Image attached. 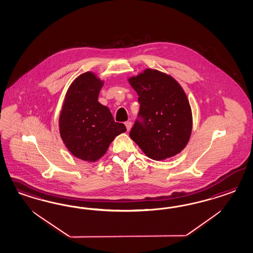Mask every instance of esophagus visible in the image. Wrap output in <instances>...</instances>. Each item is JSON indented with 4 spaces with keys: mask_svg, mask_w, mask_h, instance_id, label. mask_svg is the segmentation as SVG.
Masks as SVG:
<instances>
[{
    "mask_svg": "<svg viewBox=\"0 0 253 253\" xmlns=\"http://www.w3.org/2000/svg\"><path fill=\"white\" fill-rule=\"evenodd\" d=\"M125 126H126V128H127V130H130V128H131V123H130V122H126V123H125Z\"/></svg>",
    "mask_w": 253,
    "mask_h": 253,
    "instance_id": "obj_1",
    "label": "esophagus"
}]
</instances>
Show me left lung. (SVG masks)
I'll list each match as a JSON object with an SVG mask.
<instances>
[{
	"mask_svg": "<svg viewBox=\"0 0 253 253\" xmlns=\"http://www.w3.org/2000/svg\"><path fill=\"white\" fill-rule=\"evenodd\" d=\"M140 110L130 137L146 156L162 161L180 153L192 130L191 107L176 81L156 69L129 79Z\"/></svg>",
	"mask_w": 253,
	"mask_h": 253,
	"instance_id": "obj_1",
	"label": "left lung"
}]
</instances>
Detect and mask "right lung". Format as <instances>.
Masks as SVG:
<instances>
[{"label":"right lung","instance_id":"obj_1","mask_svg":"<svg viewBox=\"0 0 253 253\" xmlns=\"http://www.w3.org/2000/svg\"><path fill=\"white\" fill-rule=\"evenodd\" d=\"M103 82L92 72L80 75L69 86L59 118L64 144L76 158L96 161L114 138L126 131L110 110L98 102Z\"/></svg>","mask_w":253,"mask_h":253}]
</instances>
